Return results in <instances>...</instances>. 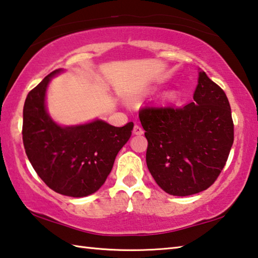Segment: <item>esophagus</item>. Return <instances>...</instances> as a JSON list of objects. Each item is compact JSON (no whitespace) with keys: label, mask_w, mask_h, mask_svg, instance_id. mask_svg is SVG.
<instances>
[{"label":"esophagus","mask_w":258,"mask_h":258,"mask_svg":"<svg viewBox=\"0 0 258 258\" xmlns=\"http://www.w3.org/2000/svg\"><path fill=\"white\" fill-rule=\"evenodd\" d=\"M133 133H134V135H142L144 132H143V128L141 125H138V124H135V126H134V130H133Z\"/></svg>","instance_id":"34e87169"}]
</instances>
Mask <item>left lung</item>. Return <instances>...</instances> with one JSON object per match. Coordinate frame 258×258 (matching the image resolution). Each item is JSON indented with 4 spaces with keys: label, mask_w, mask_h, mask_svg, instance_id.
<instances>
[{
    "label": "left lung",
    "mask_w": 258,
    "mask_h": 258,
    "mask_svg": "<svg viewBox=\"0 0 258 258\" xmlns=\"http://www.w3.org/2000/svg\"><path fill=\"white\" fill-rule=\"evenodd\" d=\"M139 119L148 142L147 168L165 192L189 196L214 183L232 147L233 121L227 95L204 71L191 103L145 106Z\"/></svg>",
    "instance_id": "obj_1"
}]
</instances>
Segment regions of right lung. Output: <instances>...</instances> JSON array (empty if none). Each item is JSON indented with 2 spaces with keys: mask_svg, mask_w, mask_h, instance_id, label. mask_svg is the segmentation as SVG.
I'll list each match as a JSON object with an SVG mask.
<instances>
[{
  "mask_svg": "<svg viewBox=\"0 0 258 258\" xmlns=\"http://www.w3.org/2000/svg\"><path fill=\"white\" fill-rule=\"evenodd\" d=\"M51 72L27 95L22 141L36 173L55 192L85 197L105 182L117 153L129 141L133 122L114 126L103 120L63 126L47 113L45 97Z\"/></svg>",
  "mask_w": 258,
  "mask_h": 258,
  "instance_id": "add662e5",
  "label": "right lung"
}]
</instances>
